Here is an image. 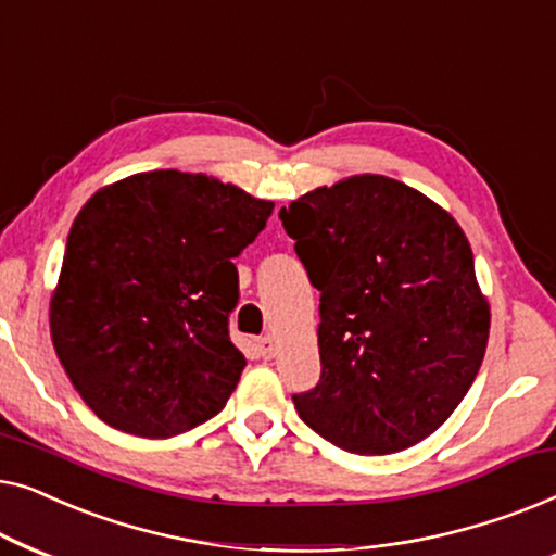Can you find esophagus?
Segmentation results:
<instances>
[{"mask_svg":"<svg viewBox=\"0 0 556 556\" xmlns=\"http://www.w3.org/2000/svg\"><path fill=\"white\" fill-rule=\"evenodd\" d=\"M257 352H261L263 359H273V356H276V339L273 337L257 339Z\"/></svg>","mask_w":556,"mask_h":556,"instance_id":"esophagus-1","label":"esophagus"}]
</instances>
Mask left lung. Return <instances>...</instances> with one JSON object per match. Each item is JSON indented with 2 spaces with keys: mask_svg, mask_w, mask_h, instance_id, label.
Here are the masks:
<instances>
[{
  "mask_svg": "<svg viewBox=\"0 0 556 556\" xmlns=\"http://www.w3.org/2000/svg\"><path fill=\"white\" fill-rule=\"evenodd\" d=\"M278 217L321 293V379L293 394L301 420L349 453L420 443L466 397L489 344L466 232L379 174L318 187Z\"/></svg>",
  "mask_w": 556,
  "mask_h": 556,
  "instance_id": "left-lung-1",
  "label": "left lung"
}]
</instances>
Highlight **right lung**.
<instances>
[{
    "label": "right lung",
    "instance_id": "add662e5",
    "mask_svg": "<svg viewBox=\"0 0 556 556\" xmlns=\"http://www.w3.org/2000/svg\"><path fill=\"white\" fill-rule=\"evenodd\" d=\"M273 202L207 174H134L90 197L50 301L58 359L111 428L172 438L215 417L245 356L230 341L238 257Z\"/></svg>",
    "mask_w": 556,
    "mask_h": 556
}]
</instances>
